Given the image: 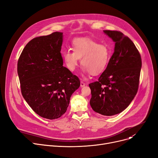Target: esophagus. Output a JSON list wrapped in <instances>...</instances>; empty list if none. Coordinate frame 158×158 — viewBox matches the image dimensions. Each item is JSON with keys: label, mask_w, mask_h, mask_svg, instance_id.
I'll use <instances>...</instances> for the list:
<instances>
[{"label": "esophagus", "mask_w": 158, "mask_h": 158, "mask_svg": "<svg viewBox=\"0 0 158 158\" xmlns=\"http://www.w3.org/2000/svg\"><path fill=\"white\" fill-rule=\"evenodd\" d=\"M85 85H86V84L84 82H82V81H81V83H80V86H81V87H84Z\"/></svg>", "instance_id": "34e87169"}]
</instances>
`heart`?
Returning a JSON list of instances; mask_svg holds the SVG:
<instances>
[{
    "label": "heart",
    "mask_w": 158,
    "mask_h": 158,
    "mask_svg": "<svg viewBox=\"0 0 158 158\" xmlns=\"http://www.w3.org/2000/svg\"><path fill=\"white\" fill-rule=\"evenodd\" d=\"M62 57L69 70L76 69L81 59L82 72L97 76L107 69L110 61L111 51L106 45L100 44L92 39L77 38L72 41V50L64 51Z\"/></svg>",
    "instance_id": "b5f03b06"
}]
</instances>
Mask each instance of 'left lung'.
Listing matches in <instances>:
<instances>
[{
    "label": "left lung",
    "mask_w": 158,
    "mask_h": 158,
    "mask_svg": "<svg viewBox=\"0 0 158 158\" xmlns=\"http://www.w3.org/2000/svg\"><path fill=\"white\" fill-rule=\"evenodd\" d=\"M114 42V53L97 81L90 83L93 110L113 116L125 110L138 89L142 59L134 43L122 32L103 31Z\"/></svg>",
    "instance_id": "8db88e82"
}]
</instances>
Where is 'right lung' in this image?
I'll return each mask as SVG.
<instances>
[{
	"label": "right lung",
	"instance_id": "1",
	"mask_svg": "<svg viewBox=\"0 0 158 158\" xmlns=\"http://www.w3.org/2000/svg\"><path fill=\"white\" fill-rule=\"evenodd\" d=\"M63 32L35 38L24 47L17 72L25 100L36 114L49 120L66 111L79 78L64 67L61 54Z\"/></svg>",
	"mask_w": 158,
	"mask_h": 158
}]
</instances>
